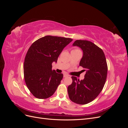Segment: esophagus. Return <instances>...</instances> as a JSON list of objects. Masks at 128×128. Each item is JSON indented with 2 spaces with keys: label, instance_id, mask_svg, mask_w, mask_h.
Returning a JSON list of instances; mask_svg holds the SVG:
<instances>
[{
  "label": "esophagus",
  "instance_id": "obj_1",
  "mask_svg": "<svg viewBox=\"0 0 128 128\" xmlns=\"http://www.w3.org/2000/svg\"><path fill=\"white\" fill-rule=\"evenodd\" d=\"M68 75H66V74H64V77H68Z\"/></svg>",
  "mask_w": 128,
  "mask_h": 128
}]
</instances>
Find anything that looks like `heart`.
I'll list each match as a JSON object with an SVG mask.
<instances>
[{"label": "heart", "mask_w": 128, "mask_h": 128, "mask_svg": "<svg viewBox=\"0 0 128 128\" xmlns=\"http://www.w3.org/2000/svg\"><path fill=\"white\" fill-rule=\"evenodd\" d=\"M72 51H80V50H72Z\"/></svg>", "instance_id": "obj_1"}]
</instances>
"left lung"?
Masks as SVG:
<instances>
[{"label":"left lung","instance_id":"8db88e82","mask_svg":"<svg viewBox=\"0 0 128 128\" xmlns=\"http://www.w3.org/2000/svg\"><path fill=\"white\" fill-rule=\"evenodd\" d=\"M72 46H78L83 51L80 66L86 73L80 80L72 77V82L68 87V96L72 102L84 104L93 101L102 91L107 78V62L102 50L91 42L76 40Z\"/></svg>","mask_w":128,"mask_h":128}]
</instances>
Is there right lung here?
<instances>
[{
  "mask_svg": "<svg viewBox=\"0 0 128 128\" xmlns=\"http://www.w3.org/2000/svg\"><path fill=\"white\" fill-rule=\"evenodd\" d=\"M72 38L46 36L30 46L24 62L25 82L30 92L38 99H46L56 92L63 78L62 74L52 70L63 49Z\"/></svg>",
  "mask_w": 128,
  "mask_h": 128,
  "instance_id": "right-lung-1",
  "label": "right lung"
}]
</instances>
